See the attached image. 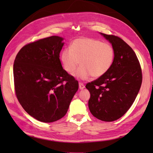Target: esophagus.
<instances>
[{"label":"esophagus","mask_w":153,"mask_h":153,"mask_svg":"<svg viewBox=\"0 0 153 153\" xmlns=\"http://www.w3.org/2000/svg\"><path fill=\"white\" fill-rule=\"evenodd\" d=\"M79 88L80 89H83L84 88H85V85H84V84L82 82H79Z\"/></svg>","instance_id":"34e87169"}]
</instances>
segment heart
Wrapping results in <instances>:
<instances>
[{
	"mask_svg": "<svg viewBox=\"0 0 153 153\" xmlns=\"http://www.w3.org/2000/svg\"><path fill=\"white\" fill-rule=\"evenodd\" d=\"M115 58V51L111 45L92 38L82 37L74 40L70 48L61 52L60 60L67 72L74 73L79 64L81 66L75 76L87 79L91 76L98 78L111 68Z\"/></svg>",
	"mask_w": 153,
	"mask_h": 153,
	"instance_id": "1",
	"label": "heart"
}]
</instances>
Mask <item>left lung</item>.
I'll return each instance as SVG.
<instances>
[{
  "mask_svg": "<svg viewBox=\"0 0 153 153\" xmlns=\"http://www.w3.org/2000/svg\"><path fill=\"white\" fill-rule=\"evenodd\" d=\"M100 34L112 44L114 60L108 72L85 87L91 94V113L102 121L112 122L124 115L134 103L142 83V71L135 52L124 41Z\"/></svg>",
  "mask_w": 153,
  "mask_h": 153,
  "instance_id": "1",
  "label": "left lung"
}]
</instances>
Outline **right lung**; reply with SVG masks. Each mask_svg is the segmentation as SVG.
Returning <instances> with one entry per match:
<instances>
[{
	"mask_svg": "<svg viewBox=\"0 0 153 153\" xmlns=\"http://www.w3.org/2000/svg\"><path fill=\"white\" fill-rule=\"evenodd\" d=\"M63 39L51 36L25 45L14 60L16 95L25 112L42 122H53L66 115L79 87L62 66Z\"/></svg>",
	"mask_w": 153,
	"mask_h": 153,
	"instance_id": "1",
	"label": "right lung"
}]
</instances>
